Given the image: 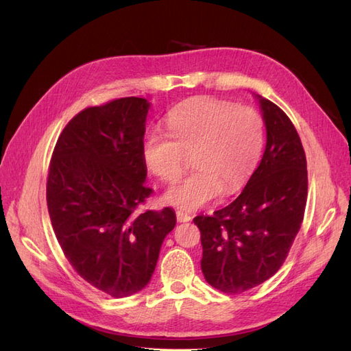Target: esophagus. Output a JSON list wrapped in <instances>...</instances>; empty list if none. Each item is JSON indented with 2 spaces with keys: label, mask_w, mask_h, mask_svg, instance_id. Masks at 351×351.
Segmentation results:
<instances>
[{
  "label": "esophagus",
  "mask_w": 351,
  "mask_h": 351,
  "mask_svg": "<svg viewBox=\"0 0 351 351\" xmlns=\"http://www.w3.org/2000/svg\"><path fill=\"white\" fill-rule=\"evenodd\" d=\"M176 217H177V221H178V222H189V221H192V217H190L189 214H186V212H183V210H177V212H176Z\"/></svg>",
  "instance_id": "1"
}]
</instances>
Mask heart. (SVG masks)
I'll use <instances>...</instances> for the list:
<instances>
[{"label":"heart","mask_w":351,"mask_h":351,"mask_svg":"<svg viewBox=\"0 0 351 351\" xmlns=\"http://www.w3.org/2000/svg\"><path fill=\"white\" fill-rule=\"evenodd\" d=\"M168 132H147L142 151L151 173L162 182L182 176L186 155L195 171L167 190L168 204L195 210L231 195L246 182L263 145V121L250 107L202 98L180 105L168 115Z\"/></svg>","instance_id":"1"}]
</instances>
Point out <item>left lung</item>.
Here are the masks:
<instances>
[{
  "mask_svg": "<svg viewBox=\"0 0 351 351\" xmlns=\"http://www.w3.org/2000/svg\"><path fill=\"white\" fill-rule=\"evenodd\" d=\"M267 147L240 196L214 215L193 221L200 230L205 280L240 294L271 278L289 256L307 199V165L294 124L274 102L258 97Z\"/></svg>",
  "mask_w": 351,
  "mask_h": 351,
  "instance_id": "left-lung-1",
  "label": "left lung"
}]
</instances>
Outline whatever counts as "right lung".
Segmentation results:
<instances>
[{"label":"right lung","mask_w":351,"mask_h":351,"mask_svg":"<svg viewBox=\"0 0 351 351\" xmlns=\"http://www.w3.org/2000/svg\"><path fill=\"white\" fill-rule=\"evenodd\" d=\"M147 110L146 99L129 97L80 111L49 162L47 204L64 256L112 297L145 289L176 226L171 208L137 214L152 193L142 151Z\"/></svg>","instance_id":"1"}]
</instances>
